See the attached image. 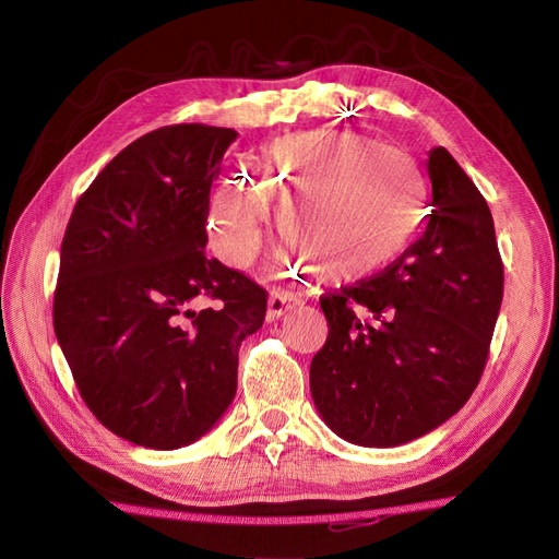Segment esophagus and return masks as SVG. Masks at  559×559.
<instances>
[{"label":"esophagus","mask_w":559,"mask_h":559,"mask_svg":"<svg viewBox=\"0 0 559 559\" xmlns=\"http://www.w3.org/2000/svg\"><path fill=\"white\" fill-rule=\"evenodd\" d=\"M289 308H292V296L286 294V292H282V289H277V292H273V294L267 296L265 319H267V321H275V319H280L282 314L289 312Z\"/></svg>","instance_id":"esophagus-1"}]
</instances>
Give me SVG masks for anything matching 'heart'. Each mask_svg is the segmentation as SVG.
<instances>
[{
    "label": "heart",
    "instance_id": "obj_1",
    "mask_svg": "<svg viewBox=\"0 0 559 559\" xmlns=\"http://www.w3.org/2000/svg\"><path fill=\"white\" fill-rule=\"evenodd\" d=\"M251 176L230 175L212 195V235L230 265L251 261L270 222V200L283 202L280 222L294 230L329 282L380 273L408 249L427 210L417 165L396 148L354 130H306L267 144ZM286 242L284 261H306Z\"/></svg>",
    "mask_w": 559,
    "mask_h": 559
}]
</instances>
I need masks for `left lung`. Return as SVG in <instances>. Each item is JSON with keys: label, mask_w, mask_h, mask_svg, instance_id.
<instances>
[{"label": "left lung", "mask_w": 559, "mask_h": 559, "mask_svg": "<svg viewBox=\"0 0 559 559\" xmlns=\"http://www.w3.org/2000/svg\"><path fill=\"white\" fill-rule=\"evenodd\" d=\"M431 214L382 273L324 296L310 366L321 419L345 441L396 448L441 427L478 386L503 298L485 198L448 148L429 151Z\"/></svg>", "instance_id": "1"}]
</instances>
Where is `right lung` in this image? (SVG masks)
<instances>
[{"instance_id":"1","label":"right lung","mask_w":559,"mask_h":559,"mask_svg":"<svg viewBox=\"0 0 559 559\" xmlns=\"http://www.w3.org/2000/svg\"><path fill=\"white\" fill-rule=\"evenodd\" d=\"M235 138L202 123L144 134L95 177L64 230L58 343L91 413L134 445L205 436L265 319L261 286L205 257L210 189ZM202 299L219 306L195 311Z\"/></svg>"}]
</instances>
